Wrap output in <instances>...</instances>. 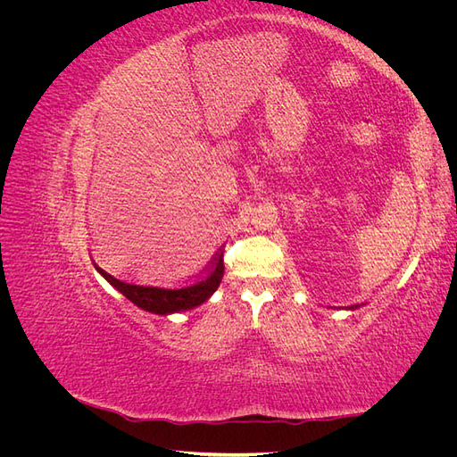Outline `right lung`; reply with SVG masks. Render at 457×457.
I'll list each match as a JSON object with an SVG mask.
<instances>
[{
	"mask_svg": "<svg viewBox=\"0 0 457 457\" xmlns=\"http://www.w3.org/2000/svg\"><path fill=\"white\" fill-rule=\"evenodd\" d=\"M96 270H99L120 294L126 295L131 303H135L137 307L154 314H170V312L198 307L205 299H210V295L220 284V278H223L225 265H223V253H220L213 257L212 265L205 269L202 276H198V280L190 282L188 286H179V287H162V286L126 282V280H118L116 276L108 274L101 267H96Z\"/></svg>",
	"mask_w": 457,
	"mask_h": 457,
	"instance_id": "obj_1",
	"label": "right lung"
}]
</instances>
